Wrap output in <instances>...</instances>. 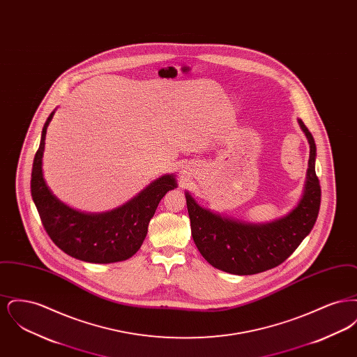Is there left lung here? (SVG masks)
<instances>
[{"label":"left lung","instance_id":"left-lung-1","mask_svg":"<svg viewBox=\"0 0 357 357\" xmlns=\"http://www.w3.org/2000/svg\"><path fill=\"white\" fill-rule=\"evenodd\" d=\"M309 143L303 195L288 214L266 223H250L204 208L186 191L192 239L204 259L222 272L250 275L282 264L313 229L321 202L316 175V143L303 120L297 119Z\"/></svg>","mask_w":357,"mask_h":357}]
</instances>
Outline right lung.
Listing matches in <instances>:
<instances>
[{
  "mask_svg": "<svg viewBox=\"0 0 357 357\" xmlns=\"http://www.w3.org/2000/svg\"><path fill=\"white\" fill-rule=\"evenodd\" d=\"M54 111L44 124L31 179L32 198L43 225L54 245L76 259L91 264L126 261L140 249L160 199L178 187L176 178L165 174L109 211L84 213L70 207L52 192L43 172L47 128Z\"/></svg>",
  "mask_w": 357,
  "mask_h": 357,
  "instance_id": "right-lung-1",
  "label": "right lung"
}]
</instances>
